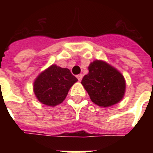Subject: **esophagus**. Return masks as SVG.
Returning a JSON list of instances; mask_svg holds the SVG:
<instances>
[{"label":"esophagus","instance_id":"34e87169","mask_svg":"<svg viewBox=\"0 0 153 153\" xmlns=\"http://www.w3.org/2000/svg\"><path fill=\"white\" fill-rule=\"evenodd\" d=\"M82 76H83V75H82V74H78V75H77V79H79V81H81L82 79Z\"/></svg>","mask_w":153,"mask_h":153}]
</instances>
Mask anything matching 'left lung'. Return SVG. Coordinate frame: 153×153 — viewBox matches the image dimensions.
Segmentation results:
<instances>
[{"instance_id": "8db88e82", "label": "left lung", "mask_w": 153, "mask_h": 153, "mask_svg": "<svg viewBox=\"0 0 153 153\" xmlns=\"http://www.w3.org/2000/svg\"><path fill=\"white\" fill-rule=\"evenodd\" d=\"M88 70L89 73L83 77L81 83L94 104L110 107L123 99L126 80L118 70L98 59L91 62Z\"/></svg>"}]
</instances>
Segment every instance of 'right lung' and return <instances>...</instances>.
Here are the masks:
<instances>
[{"label":"right lung","instance_id":"add662e5","mask_svg":"<svg viewBox=\"0 0 153 153\" xmlns=\"http://www.w3.org/2000/svg\"><path fill=\"white\" fill-rule=\"evenodd\" d=\"M77 81L69 69L52 64L36 78L33 91L40 103L55 106L65 100L69 90Z\"/></svg>","mask_w":153,"mask_h":153}]
</instances>
